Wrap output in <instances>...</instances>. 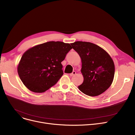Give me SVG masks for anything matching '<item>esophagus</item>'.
Here are the masks:
<instances>
[{
    "instance_id": "34e87169",
    "label": "esophagus",
    "mask_w": 135,
    "mask_h": 135,
    "mask_svg": "<svg viewBox=\"0 0 135 135\" xmlns=\"http://www.w3.org/2000/svg\"><path fill=\"white\" fill-rule=\"evenodd\" d=\"M75 74H76L75 71H73L72 73H70L69 75H70V76H73V75H74Z\"/></svg>"
}]
</instances>
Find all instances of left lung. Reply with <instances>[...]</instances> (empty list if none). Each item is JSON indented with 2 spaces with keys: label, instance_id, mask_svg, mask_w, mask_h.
I'll return each mask as SVG.
<instances>
[{
  "label": "left lung",
  "instance_id": "left-lung-1",
  "mask_svg": "<svg viewBox=\"0 0 135 135\" xmlns=\"http://www.w3.org/2000/svg\"><path fill=\"white\" fill-rule=\"evenodd\" d=\"M81 60L83 83L78 86L83 93L97 96L111 85L115 73L114 63L110 55L99 46L85 41L70 44Z\"/></svg>",
  "mask_w": 135,
  "mask_h": 135
}]
</instances>
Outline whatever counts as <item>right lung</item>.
<instances>
[{
	"mask_svg": "<svg viewBox=\"0 0 135 135\" xmlns=\"http://www.w3.org/2000/svg\"><path fill=\"white\" fill-rule=\"evenodd\" d=\"M72 49L68 43L52 41L28 49L17 67L20 79L31 91L44 93L63 74L61 62Z\"/></svg>",
	"mask_w": 135,
	"mask_h": 135,
	"instance_id": "1",
	"label": "right lung"
}]
</instances>
